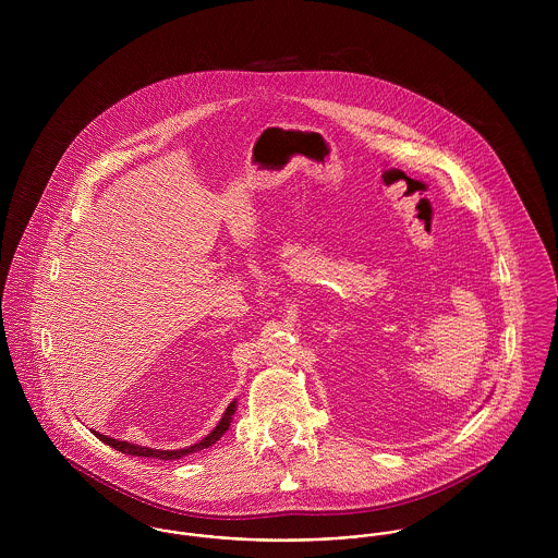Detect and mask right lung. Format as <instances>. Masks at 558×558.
<instances>
[{
	"mask_svg": "<svg viewBox=\"0 0 558 558\" xmlns=\"http://www.w3.org/2000/svg\"><path fill=\"white\" fill-rule=\"evenodd\" d=\"M236 412V401H232L230 405H228V410H226V414H223V418L219 421V425L204 438V440H199L197 445H193V447H186V449H178V451H160V449H148V447H140V445H133V442H124V440H116V438H109V436H102V434H96V438L98 440H102L105 445H109V447H113L116 451H122V453H129V456H140V458H157V460H180V458H184V456H189V453H195V451H202V449H208V447H213L226 432H228V427H230V423H232V414Z\"/></svg>",
	"mask_w": 558,
	"mask_h": 558,
	"instance_id": "1",
	"label": "right lung"
}]
</instances>
